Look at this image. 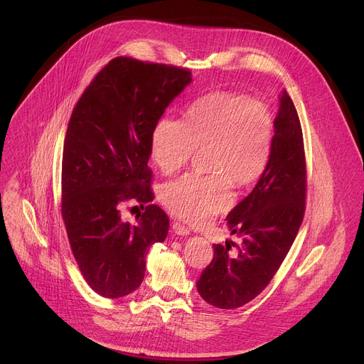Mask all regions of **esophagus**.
Masks as SVG:
<instances>
[{
  "label": "esophagus",
  "mask_w": 364,
  "mask_h": 364,
  "mask_svg": "<svg viewBox=\"0 0 364 364\" xmlns=\"http://www.w3.org/2000/svg\"><path fill=\"white\" fill-rule=\"evenodd\" d=\"M173 232L178 236H187L190 235V229L187 226H184L180 222H173Z\"/></svg>",
  "instance_id": "34e87169"
}]
</instances>
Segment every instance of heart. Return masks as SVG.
I'll list each match as a JSON object with an SVG mask.
<instances>
[{"mask_svg":"<svg viewBox=\"0 0 364 364\" xmlns=\"http://www.w3.org/2000/svg\"><path fill=\"white\" fill-rule=\"evenodd\" d=\"M275 141V119L267 103L236 93L197 99L187 122L161 118L151 136L152 159L166 174L178 171L204 148L207 176L186 174L163 184L166 209L188 223L203 225L232 203V183L246 187L265 173Z\"/></svg>","mask_w":364,"mask_h":364,"instance_id":"b5f03b06","label":"heart"}]
</instances>
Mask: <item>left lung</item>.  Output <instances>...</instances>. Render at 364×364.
I'll return each mask as SVG.
<instances>
[{
  "instance_id": "1",
  "label": "left lung",
  "mask_w": 364,
  "mask_h": 364,
  "mask_svg": "<svg viewBox=\"0 0 364 364\" xmlns=\"http://www.w3.org/2000/svg\"><path fill=\"white\" fill-rule=\"evenodd\" d=\"M306 166L301 122L287 90L279 96L269 164L252 193L228 215L239 235L236 251L213 245V261L198 281L201 298L222 309L239 308L261 294L288 255L305 213Z\"/></svg>"
}]
</instances>
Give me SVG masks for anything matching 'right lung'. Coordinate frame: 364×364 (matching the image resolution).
<instances>
[{"label":"right lung","mask_w":364,"mask_h":364,"mask_svg":"<svg viewBox=\"0 0 364 364\" xmlns=\"http://www.w3.org/2000/svg\"><path fill=\"white\" fill-rule=\"evenodd\" d=\"M191 82L183 68L119 56L85 89L72 112L62 161V218L87 285L121 298L145 275V256L164 242L168 216L157 204L131 225L129 200H154L148 167L152 131L173 99Z\"/></svg>","instance_id":"right-lung-1"}]
</instances>
